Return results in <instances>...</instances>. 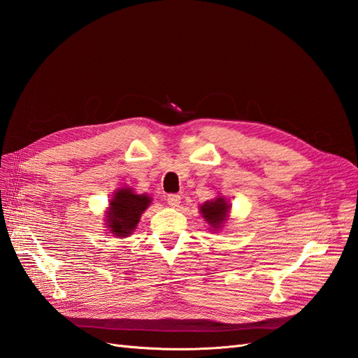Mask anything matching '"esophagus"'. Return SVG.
Masks as SVG:
<instances>
[{"instance_id":"34e87169","label":"esophagus","mask_w":358,"mask_h":358,"mask_svg":"<svg viewBox=\"0 0 358 358\" xmlns=\"http://www.w3.org/2000/svg\"><path fill=\"white\" fill-rule=\"evenodd\" d=\"M180 203V196H178V194H170V196H167V204L171 206V208H178Z\"/></svg>"}]
</instances>
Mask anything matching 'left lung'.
Listing matches in <instances>:
<instances>
[{
  "label": "left lung",
  "instance_id": "obj_1",
  "mask_svg": "<svg viewBox=\"0 0 358 358\" xmlns=\"http://www.w3.org/2000/svg\"><path fill=\"white\" fill-rule=\"evenodd\" d=\"M231 206L227 203L224 197H216L215 200L206 201L200 206V212L203 218L208 221V224L212 227L213 230H218L222 227V224L229 218Z\"/></svg>",
  "mask_w": 358,
  "mask_h": 358
}]
</instances>
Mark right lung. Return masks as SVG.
I'll return each instance as SVG.
<instances>
[{
  "instance_id": "right-lung-1",
  "label": "right lung",
  "mask_w": 358,
  "mask_h": 358,
  "mask_svg": "<svg viewBox=\"0 0 358 358\" xmlns=\"http://www.w3.org/2000/svg\"><path fill=\"white\" fill-rule=\"evenodd\" d=\"M150 197L146 194H134L131 188H121L115 191L110 200V208L106 215V225L116 237H127L131 234L140 221V216L150 204Z\"/></svg>"
}]
</instances>
